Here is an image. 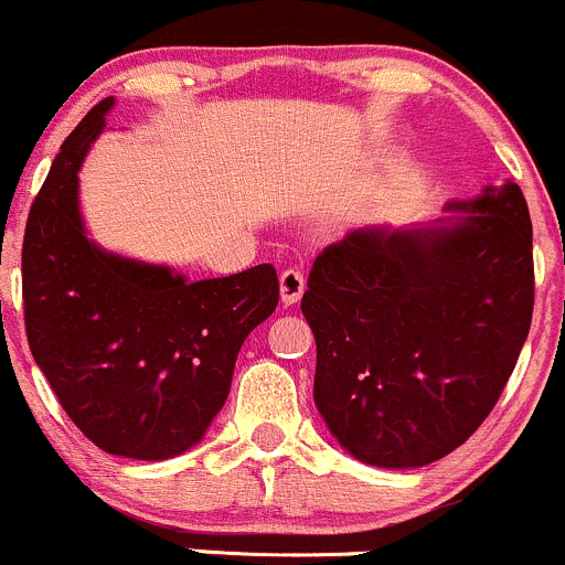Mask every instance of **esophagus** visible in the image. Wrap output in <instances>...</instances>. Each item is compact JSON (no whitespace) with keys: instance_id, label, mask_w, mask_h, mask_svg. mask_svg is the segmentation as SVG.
Returning <instances> with one entry per match:
<instances>
[{"instance_id":"34e87169","label":"esophagus","mask_w":565,"mask_h":565,"mask_svg":"<svg viewBox=\"0 0 565 565\" xmlns=\"http://www.w3.org/2000/svg\"><path fill=\"white\" fill-rule=\"evenodd\" d=\"M305 275H301L299 269H285L280 275V299L285 307L296 305V301L301 299V294H305Z\"/></svg>"}]
</instances>
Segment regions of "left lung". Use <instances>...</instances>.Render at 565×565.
Masks as SVG:
<instances>
[{"mask_svg":"<svg viewBox=\"0 0 565 565\" xmlns=\"http://www.w3.org/2000/svg\"><path fill=\"white\" fill-rule=\"evenodd\" d=\"M301 312L316 405L359 462L422 468L495 408L533 316V225L520 184L449 201L444 217L367 225L316 258Z\"/></svg>","mask_w":565,"mask_h":565,"instance_id":"obj_1","label":"left lung"}]
</instances>
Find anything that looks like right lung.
I'll return each mask as SVG.
<instances>
[{"label":"right lung","instance_id":"obj_1","mask_svg":"<svg viewBox=\"0 0 565 565\" xmlns=\"http://www.w3.org/2000/svg\"><path fill=\"white\" fill-rule=\"evenodd\" d=\"M114 97L62 143L23 234V321L62 408L116 457L171 459L206 435L249 331L275 312L271 264L190 282L166 264L108 253L81 214L78 171Z\"/></svg>","mask_w":565,"mask_h":565}]
</instances>
